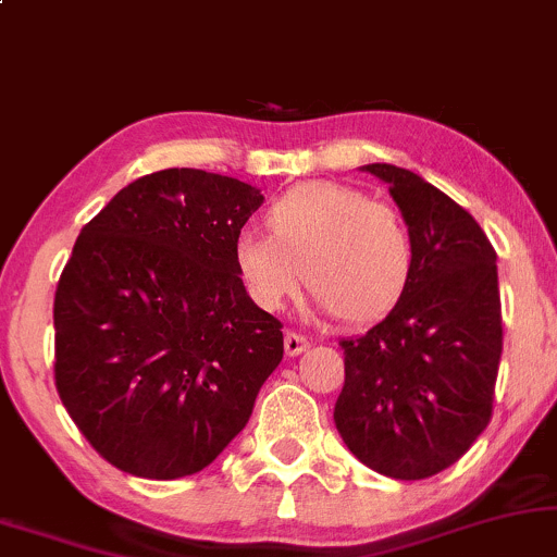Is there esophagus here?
Listing matches in <instances>:
<instances>
[{
  "mask_svg": "<svg viewBox=\"0 0 557 557\" xmlns=\"http://www.w3.org/2000/svg\"><path fill=\"white\" fill-rule=\"evenodd\" d=\"M308 345H311V343H308L306 334H298V332H285V352L290 355V358H293V355H300V352H304Z\"/></svg>",
  "mask_w": 557,
  "mask_h": 557,
  "instance_id": "1",
  "label": "esophagus"
}]
</instances>
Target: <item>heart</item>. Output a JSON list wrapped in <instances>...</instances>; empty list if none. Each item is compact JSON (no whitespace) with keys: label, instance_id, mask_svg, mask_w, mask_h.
Here are the masks:
<instances>
[{"label":"heart","instance_id":"b5f03b06","mask_svg":"<svg viewBox=\"0 0 557 557\" xmlns=\"http://www.w3.org/2000/svg\"><path fill=\"white\" fill-rule=\"evenodd\" d=\"M264 231L244 233L233 264L261 311H280L306 283L319 311L345 326L381 321L401 304L414 274V236L397 207L337 181H306L280 194Z\"/></svg>","mask_w":557,"mask_h":557}]
</instances>
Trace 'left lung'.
Segmentation results:
<instances>
[{
    "label": "left lung",
    "instance_id": "left-lung-1",
    "mask_svg": "<svg viewBox=\"0 0 557 557\" xmlns=\"http://www.w3.org/2000/svg\"><path fill=\"white\" fill-rule=\"evenodd\" d=\"M414 236L407 296L363 337L343 339L334 423L366 467L425 480L467 454L493 414L504 324L495 249L478 220L418 173L366 165Z\"/></svg>",
    "mask_w": 557,
    "mask_h": 557
}]
</instances>
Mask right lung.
<instances>
[{
	"label": "right lung",
	"mask_w": 557,
	"mask_h": 557,
	"mask_svg": "<svg viewBox=\"0 0 557 557\" xmlns=\"http://www.w3.org/2000/svg\"><path fill=\"white\" fill-rule=\"evenodd\" d=\"M264 197L165 169L124 186L75 240L53 296V381L116 470L178 480L249 423L283 324L240 285L233 246Z\"/></svg>",
	"instance_id": "obj_1"
}]
</instances>
